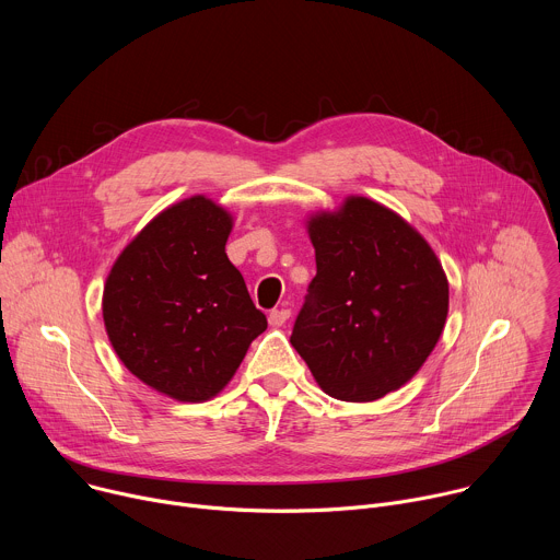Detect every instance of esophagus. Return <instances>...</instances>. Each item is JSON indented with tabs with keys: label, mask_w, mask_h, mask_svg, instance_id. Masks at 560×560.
Wrapping results in <instances>:
<instances>
[{
	"label": "esophagus",
	"mask_w": 560,
	"mask_h": 560,
	"mask_svg": "<svg viewBox=\"0 0 560 560\" xmlns=\"http://www.w3.org/2000/svg\"><path fill=\"white\" fill-rule=\"evenodd\" d=\"M288 318H290V310L288 307H279V310H272L268 314V322H270L272 328H281L288 322Z\"/></svg>",
	"instance_id": "1"
}]
</instances>
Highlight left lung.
I'll use <instances>...</instances> for the list:
<instances>
[{
  "mask_svg": "<svg viewBox=\"0 0 560 560\" xmlns=\"http://www.w3.org/2000/svg\"><path fill=\"white\" fill-rule=\"evenodd\" d=\"M316 277L290 343L326 394L368 404L404 387L439 343L450 285L423 234L350 195L305 221Z\"/></svg>",
  "mask_w": 560,
  "mask_h": 560,
  "instance_id": "left-lung-1",
  "label": "left lung"
}]
</instances>
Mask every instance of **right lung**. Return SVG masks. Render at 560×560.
<instances>
[{"mask_svg":"<svg viewBox=\"0 0 560 560\" xmlns=\"http://www.w3.org/2000/svg\"><path fill=\"white\" fill-rule=\"evenodd\" d=\"M232 214L195 195L148 221L113 264L102 312L119 361L175 401L203 404L268 328L228 255Z\"/></svg>","mask_w":560,"mask_h":560,"instance_id":"obj_1","label":"right lung"}]
</instances>
